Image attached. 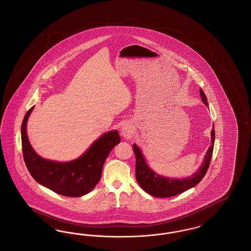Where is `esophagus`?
<instances>
[{"instance_id":"34e87169","label":"esophagus","mask_w":251,"mask_h":251,"mask_svg":"<svg viewBox=\"0 0 251 251\" xmlns=\"http://www.w3.org/2000/svg\"><path fill=\"white\" fill-rule=\"evenodd\" d=\"M133 127L129 123H126L121 128V135L125 139H130L133 136Z\"/></svg>"}]
</instances>
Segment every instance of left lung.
<instances>
[{
  "instance_id": "1",
  "label": "left lung",
  "mask_w": 251,
  "mask_h": 251,
  "mask_svg": "<svg viewBox=\"0 0 251 251\" xmlns=\"http://www.w3.org/2000/svg\"><path fill=\"white\" fill-rule=\"evenodd\" d=\"M200 96L202 98L203 103L207 104V96L200 89ZM214 129V126H212ZM214 139H215V130H211V142L210 147H208L207 153L202 165L200 166L199 171L194 173L191 177L183 178V179H171L162 177L155 172H153L148 166L143 156V154L136 145H133V152L136 158V166H135V176L138 182L139 185L143 190L146 191L149 195L156 198H171L176 195H179L184 191L188 190L192 187L196 186L203 177L206 175L209 163L211 160L213 147H214Z\"/></svg>"
}]
</instances>
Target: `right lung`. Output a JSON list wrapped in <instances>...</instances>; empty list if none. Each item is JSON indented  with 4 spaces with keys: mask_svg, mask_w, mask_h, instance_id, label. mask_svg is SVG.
<instances>
[{
    "mask_svg": "<svg viewBox=\"0 0 251 251\" xmlns=\"http://www.w3.org/2000/svg\"><path fill=\"white\" fill-rule=\"evenodd\" d=\"M25 115L21 125L22 152L25 164L36 182L65 197L78 198L88 194L100 181L102 169L113 147L120 144L118 130L104 133L86 152L69 162H55L36 154L26 136V121L33 110Z\"/></svg>",
    "mask_w": 251,
    "mask_h": 251,
    "instance_id": "1",
    "label": "right lung"
}]
</instances>
